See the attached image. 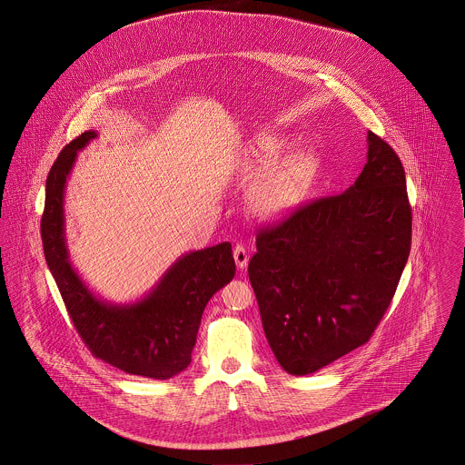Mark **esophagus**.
Wrapping results in <instances>:
<instances>
[{
  "instance_id": "esophagus-1",
  "label": "esophagus",
  "mask_w": 465,
  "mask_h": 465,
  "mask_svg": "<svg viewBox=\"0 0 465 465\" xmlns=\"http://www.w3.org/2000/svg\"><path fill=\"white\" fill-rule=\"evenodd\" d=\"M233 259H235V264L239 270H244L248 266V261H250V255L246 252V248L242 244H237L233 248Z\"/></svg>"
}]
</instances>
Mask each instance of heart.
I'll return each mask as SVG.
<instances>
[{
    "instance_id": "heart-1",
    "label": "heart",
    "mask_w": 465,
    "mask_h": 465,
    "mask_svg": "<svg viewBox=\"0 0 465 465\" xmlns=\"http://www.w3.org/2000/svg\"><path fill=\"white\" fill-rule=\"evenodd\" d=\"M287 149V140L280 134L259 136L250 151L253 167L259 173L272 171ZM320 169L312 151H300L285 158L253 193L255 208L266 217H279L294 210L311 192Z\"/></svg>"
}]
</instances>
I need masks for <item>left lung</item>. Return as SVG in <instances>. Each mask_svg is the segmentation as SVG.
<instances>
[{"label": "left lung", "mask_w": 465, "mask_h": 465, "mask_svg": "<svg viewBox=\"0 0 465 465\" xmlns=\"http://www.w3.org/2000/svg\"><path fill=\"white\" fill-rule=\"evenodd\" d=\"M349 190L298 206L257 235L248 275L280 367L307 375L365 345L411 246V206L395 151L369 131Z\"/></svg>", "instance_id": "1"}]
</instances>
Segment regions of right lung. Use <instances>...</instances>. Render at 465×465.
I'll return each mask as SVG.
<instances>
[{
    "label": "right lung",
    "instance_id": "add662e5",
    "mask_svg": "<svg viewBox=\"0 0 465 465\" xmlns=\"http://www.w3.org/2000/svg\"><path fill=\"white\" fill-rule=\"evenodd\" d=\"M96 136L86 131L57 156L46 178L41 239L66 311L94 358L131 375L169 379L192 360L208 300L235 275L232 244L180 257L140 302L113 305L86 287L70 264L64 239V188L77 153Z\"/></svg>",
    "mask_w": 465,
    "mask_h": 465
}]
</instances>
